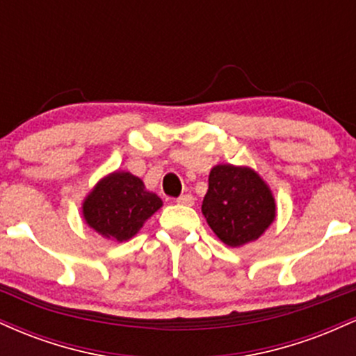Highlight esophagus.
I'll return each mask as SVG.
<instances>
[{"mask_svg":"<svg viewBox=\"0 0 356 356\" xmlns=\"http://www.w3.org/2000/svg\"><path fill=\"white\" fill-rule=\"evenodd\" d=\"M177 204H181V206H192L194 204V197L191 194H184L177 199Z\"/></svg>","mask_w":356,"mask_h":356,"instance_id":"1","label":"esophagus"}]
</instances>
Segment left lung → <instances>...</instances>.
Segmentation results:
<instances>
[{"label":"left lung","instance_id":"left-lung-1","mask_svg":"<svg viewBox=\"0 0 356 356\" xmlns=\"http://www.w3.org/2000/svg\"><path fill=\"white\" fill-rule=\"evenodd\" d=\"M202 214L226 246L241 248L259 239L276 219L273 191L248 165L218 164L211 169Z\"/></svg>","mask_w":356,"mask_h":356}]
</instances>
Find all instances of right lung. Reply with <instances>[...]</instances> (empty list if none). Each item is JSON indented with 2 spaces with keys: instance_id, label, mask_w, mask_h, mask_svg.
<instances>
[{
  "instance_id": "obj_1",
  "label": "right lung",
  "mask_w": 356,
  "mask_h": 356,
  "mask_svg": "<svg viewBox=\"0 0 356 356\" xmlns=\"http://www.w3.org/2000/svg\"><path fill=\"white\" fill-rule=\"evenodd\" d=\"M162 207V199L147 191L144 181L127 170L102 177L81 202L85 222L102 238L124 243L142 229Z\"/></svg>"
}]
</instances>
